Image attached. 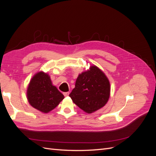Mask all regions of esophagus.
I'll return each instance as SVG.
<instances>
[{
  "mask_svg": "<svg viewBox=\"0 0 156 156\" xmlns=\"http://www.w3.org/2000/svg\"><path fill=\"white\" fill-rule=\"evenodd\" d=\"M64 96H68L69 94V92H64Z\"/></svg>",
  "mask_w": 156,
  "mask_h": 156,
  "instance_id": "obj_1",
  "label": "esophagus"
}]
</instances>
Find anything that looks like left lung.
<instances>
[{"label": "left lung", "mask_w": 156, "mask_h": 156, "mask_svg": "<svg viewBox=\"0 0 156 156\" xmlns=\"http://www.w3.org/2000/svg\"><path fill=\"white\" fill-rule=\"evenodd\" d=\"M110 96V83L105 73L96 66L79 74L69 94L73 102L87 113L104 106Z\"/></svg>", "instance_id": "1"}]
</instances>
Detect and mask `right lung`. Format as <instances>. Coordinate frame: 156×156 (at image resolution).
<instances>
[{"instance_id":"1","label":"right lung","mask_w":156,"mask_h":156,"mask_svg":"<svg viewBox=\"0 0 156 156\" xmlns=\"http://www.w3.org/2000/svg\"><path fill=\"white\" fill-rule=\"evenodd\" d=\"M27 95L30 105L44 113L54 109L64 98L63 94L53 85L49 75L42 72L32 78Z\"/></svg>"}]
</instances>
